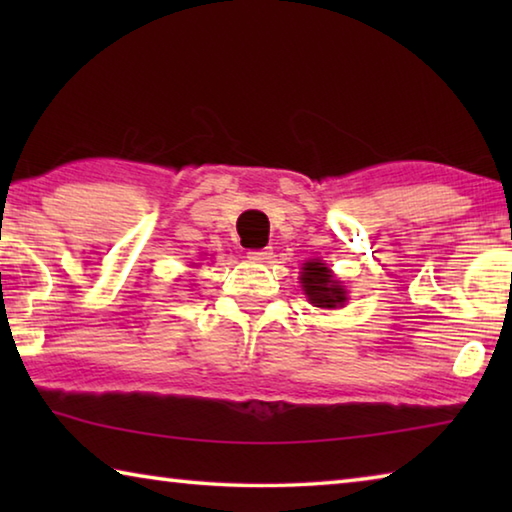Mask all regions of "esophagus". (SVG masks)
<instances>
[{
  "label": "esophagus",
  "instance_id": "esophagus-1",
  "mask_svg": "<svg viewBox=\"0 0 512 512\" xmlns=\"http://www.w3.org/2000/svg\"><path fill=\"white\" fill-rule=\"evenodd\" d=\"M271 248H259V250H248V259L255 264H266L271 259Z\"/></svg>",
  "mask_w": 512,
  "mask_h": 512
}]
</instances>
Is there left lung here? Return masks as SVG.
<instances>
[{
  "instance_id": "8db88e82",
  "label": "left lung",
  "mask_w": 512,
  "mask_h": 512,
  "mask_svg": "<svg viewBox=\"0 0 512 512\" xmlns=\"http://www.w3.org/2000/svg\"><path fill=\"white\" fill-rule=\"evenodd\" d=\"M302 287H305L307 298L314 302L316 307H336L345 300L343 289L336 287L332 282V273L329 268L320 262H307L302 268Z\"/></svg>"
}]
</instances>
